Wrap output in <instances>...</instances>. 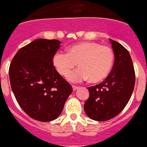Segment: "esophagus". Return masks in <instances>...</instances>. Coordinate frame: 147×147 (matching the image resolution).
Masks as SVG:
<instances>
[{
    "mask_svg": "<svg viewBox=\"0 0 147 147\" xmlns=\"http://www.w3.org/2000/svg\"><path fill=\"white\" fill-rule=\"evenodd\" d=\"M72 88H73V90L75 91V90H77L78 88V86H76V85H72Z\"/></svg>",
    "mask_w": 147,
    "mask_h": 147,
    "instance_id": "obj_1",
    "label": "esophagus"
}]
</instances>
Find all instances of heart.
Instances as JSON below:
<instances>
[{
    "label": "heart",
    "mask_w": 147,
    "mask_h": 147,
    "mask_svg": "<svg viewBox=\"0 0 147 147\" xmlns=\"http://www.w3.org/2000/svg\"><path fill=\"white\" fill-rule=\"evenodd\" d=\"M114 53L112 49L94 41H84L70 46L67 53L56 51L52 56L55 69L66 78L77 63L80 66L69 76L71 81L89 79L92 83L103 81L110 74L113 66Z\"/></svg>",
    "instance_id": "obj_1"
}]
</instances>
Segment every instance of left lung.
Masks as SVG:
<instances>
[{
  "mask_svg": "<svg viewBox=\"0 0 147 147\" xmlns=\"http://www.w3.org/2000/svg\"><path fill=\"white\" fill-rule=\"evenodd\" d=\"M114 52L113 69L104 81L88 88L89 98L84 111L90 118L105 121L115 117L128 104L133 92L136 74L130 54L124 46L110 40Z\"/></svg>",
  "mask_w": 147,
  "mask_h": 147,
  "instance_id": "8db88e82",
  "label": "left lung"
}]
</instances>
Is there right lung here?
<instances>
[{
  "label": "right lung",
  "mask_w": 147,
  "mask_h": 147,
  "mask_svg": "<svg viewBox=\"0 0 147 147\" xmlns=\"http://www.w3.org/2000/svg\"><path fill=\"white\" fill-rule=\"evenodd\" d=\"M60 44L58 40H35L19 49L11 62L9 78L15 97L23 111L36 121L57 118L73 92L52 64Z\"/></svg>",
  "instance_id": "1"
}]
</instances>
